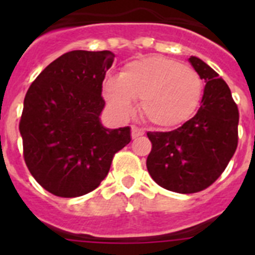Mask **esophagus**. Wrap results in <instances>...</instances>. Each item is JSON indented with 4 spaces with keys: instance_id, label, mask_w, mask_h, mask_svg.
<instances>
[{
    "instance_id": "obj_1",
    "label": "esophagus",
    "mask_w": 255,
    "mask_h": 255,
    "mask_svg": "<svg viewBox=\"0 0 255 255\" xmlns=\"http://www.w3.org/2000/svg\"><path fill=\"white\" fill-rule=\"evenodd\" d=\"M144 135V130L143 129H139L136 126H131V138L132 139H136L138 136H141Z\"/></svg>"
}]
</instances>
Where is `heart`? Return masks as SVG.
<instances>
[{
    "label": "heart",
    "instance_id": "obj_1",
    "mask_svg": "<svg viewBox=\"0 0 255 255\" xmlns=\"http://www.w3.org/2000/svg\"><path fill=\"white\" fill-rule=\"evenodd\" d=\"M203 89L194 69L161 56L131 61L119 78H107L102 85L103 97L117 116H130L134 101L140 100L141 116L159 129L186 123L199 107Z\"/></svg>",
    "mask_w": 255,
    "mask_h": 255
}]
</instances>
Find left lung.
Here are the masks:
<instances>
[{
  "mask_svg": "<svg viewBox=\"0 0 255 255\" xmlns=\"http://www.w3.org/2000/svg\"><path fill=\"white\" fill-rule=\"evenodd\" d=\"M189 62L206 83L199 110L172 131L147 134L148 172L159 186L181 194L212 185L238 147L239 111L230 88L200 58L190 56Z\"/></svg>",
  "mask_w": 255,
  "mask_h": 255,
  "instance_id": "obj_1",
  "label": "left lung"
}]
</instances>
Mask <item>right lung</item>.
<instances>
[{
    "instance_id": "obj_1",
    "label": "right lung",
    "mask_w": 255,
    "mask_h": 255,
    "mask_svg": "<svg viewBox=\"0 0 255 255\" xmlns=\"http://www.w3.org/2000/svg\"><path fill=\"white\" fill-rule=\"evenodd\" d=\"M111 51H70L56 58L26 92L19 130L24 159L40 186L75 198L98 188L115 153L131 140L129 126L102 125V83Z\"/></svg>"
}]
</instances>
